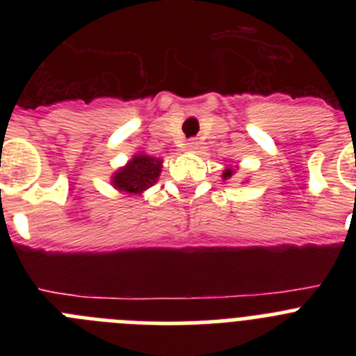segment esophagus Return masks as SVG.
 Listing matches in <instances>:
<instances>
[{"mask_svg": "<svg viewBox=\"0 0 356 356\" xmlns=\"http://www.w3.org/2000/svg\"><path fill=\"white\" fill-rule=\"evenodd\" d=\"M187 146H188V149H196L197 147V143H196V139H191L187 143Z\"/></svg>", "mask_w": 356, "mask_h": 356, "instance_id": "34e87169", "label": "esophagus"}]
</instances>
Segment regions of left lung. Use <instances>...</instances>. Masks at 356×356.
Masks as SVG:
<instances>
[{
    "label": "left lung",
    "mask_w": 356,
    "mask_h": 356,
    "mask_svg": "<svg viewBox=\"0 0 356 356\" xmlns=\"http://www.w3.org/2000/svg\"><path fill=\"white\" fill-rule=\"evenodd\" d=\"M234 175V171H232V169H226V172L222 176H225V178H228V176H232Z\"/></svg>",
    "instance_id": "obj_1"
}]
</instances>
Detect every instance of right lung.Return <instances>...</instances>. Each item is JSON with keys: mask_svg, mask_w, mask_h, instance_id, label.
Masks as SVG:
<instances>
[{"mask_svg": "<svg viewBox=\"0 0 356 356\" xmlns=\"http://www.w3.org/2000/svg\"><path fill=\"white\" fill-rule=\"evenodd\" d=\"M162 168V160L147 155H137L114 176V185L119 191L140 194L155 184Z\"/></svg>", "mask_w": 356, "mask_h": 356, "instance_id": "obj_1", "label": "right lung"}]
</instances>
